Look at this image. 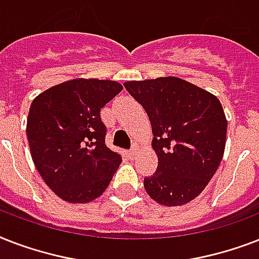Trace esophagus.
<instances>
[{"instance_id":"1","label":"esophagus","mask_w":259,"mask_h":259,"mask_svg":"<svg viewBox=\"0 0 259 259\" xmlns=\"http://www.w3.org/2000/svg\"><path fill=\"white\" fill-rule=\"evenodd\" d=\"M137 149H136V148H133V149H130L129 150V158L130 160H134V158L137 157Z\"/></svg>"}]
</instances>
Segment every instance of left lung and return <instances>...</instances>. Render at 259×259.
<instances>
[{
  "mask_svg": "<svg viewBox=\"0 0 259 259\" xmlns=\"http://www.w3.org/2000/svg\"><path fill=\"white\" fill-rule=\"evenodd\" d=\"M152 123L158 165L144 187L153 200L173 207L199 196L221 164L227 121L221 102L180 78L125 82Z\"/></svg>",
  "mask_w": 259,
  "mask_h": 259,
  "instance_id": "obj_1",
  "label": "left lung"
}]
</instances>
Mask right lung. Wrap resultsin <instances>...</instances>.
<instances>
[{
	"mask_svg": "<svg viewBox=\"0 0 259 259\" xmlns=\"http://www.w3.org/2000/svg\"><path fill=\"white\" fill-rule=\"evenodd\" d=\"M122 91L119 83L74 79L30 105L26 137L34 166L60 199L89 203L105 192L122 161L105 144L101 109Z\"/></svg>",
	"mask_w": 259,
	"mask_h": 259,
	"instance_id": "right-lung-1",
	"label": "right lung"
}]
</instances>
